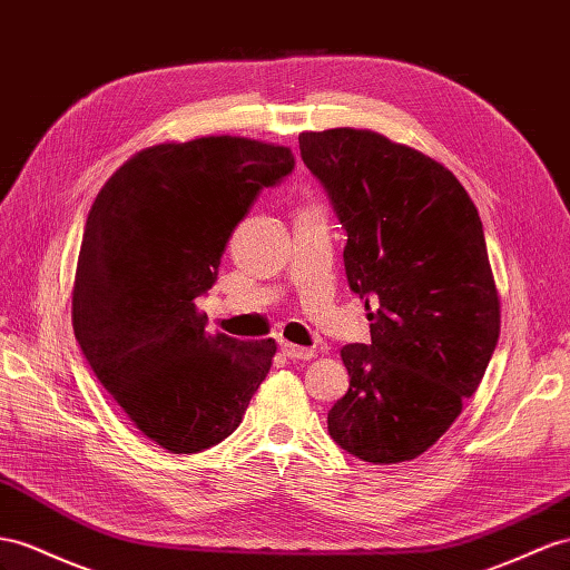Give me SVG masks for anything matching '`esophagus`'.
Returning a JSON list of instances; mask_svg holds the SVG:
<instances>
[{"label":"esophagus","instance_id":"esophagus-1","mask_svg":"<svg viewBox=\"0 0 570 570\" xmlns=\"http://www.w3.org/2000/svg\"><path fill=\"white\" fill-rule=\"evenodd\" d=\"M282 352H284V356H288L291 361H313V358H315V348L296 346V344H288V342L282 344Z\"/></svg>","mask_w":570,"mask_h":570}]
</instances>
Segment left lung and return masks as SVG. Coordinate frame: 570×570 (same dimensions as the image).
<instances>
[{"label":"left lung","mask_w":570,"mask_h":570,"mask_svg":"<svg viewBox=\"0 0 570 570\" xmlns=\"http://www.w3.org/2000/svg\"><path fill=\"white\" fill-rule=\"evenodd\" d=\"M298 144L346 230V282L371 323L368 344L342 348L352 381L327 431L363 462L414 460L460 416L499 342L479 212L448 168L368 129Z\"/></svg>","instance_id":"obj_1"}]
</instances>
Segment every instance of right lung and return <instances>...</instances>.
Listing matches in <instances>:
<instances>
[{
  "mask_svg": "<svg viewBox=\"0 0 570 570\" xmlns=\"http://www.w3.org/2000/svg\"><path fill=\"white\" fill-rule=\"evenodd\" d=\"M286 146L243 137L158 144L112 173L86 218L71 325L96 377L175 455L238 429L274 340L207 334L195 301L265 187L294 170Z\"/></svg>",
  "mask_w": 570,
  "mask_h": 570,
  "instance_id": "right-lung-1",
  "label": "right lung"
}]
</instances>
